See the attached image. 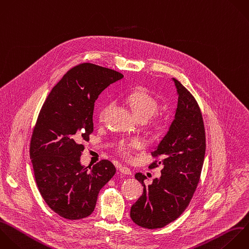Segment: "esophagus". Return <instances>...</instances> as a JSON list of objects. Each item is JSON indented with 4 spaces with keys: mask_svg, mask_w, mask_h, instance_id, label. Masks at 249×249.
<instances>
[{
    "mask_svg": "<svg viewBox=\"0 0 249 249\" xmlns=\"http://www.w3.org/2000/svg\"><path fill=\"white\" fill-rule=\"evenodd\" d=\"M120 172L123 173V174H125V175H131V170L128 167H125V166H121L120 167Z\"/></svg>",
    "mask_w": 249,
    "mask_h": 249,
    "instance_id": "1",
    "label": "esophagus"
}]
</instances>
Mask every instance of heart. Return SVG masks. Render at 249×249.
Masks as SVG:
<instances>
[{
    "label": "heart",
    "instance_id": "1",
    "mask_svg": "<svg viewBox=\"0 0 249 249\" xmlns=\"http://www.w3.org/2000/svg\"><path fill=\"white\" fill-rule=\"evenodd\" d=\"M126 103L131 109L134 117L139 121L147 122L150 118H152L159 108V103L156 98L145 89H138L131 92L126 97ZM111 105H106L102 108L99 114V120L103 121L106 114L110 110ZM160 120H156L153 124L155 127L160 126ZM143 143L138 139H133L130 141H123L119 145L120 152L128 157L134 150L142 148Z\"/></svg>",
    "mask_w": 249,
    "mask_h": 249
}]
</instances>
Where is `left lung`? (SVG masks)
<instances>
[{"instance_id":"1","label":"left lung","mask_w":249,"mask_h":249,"mask_svg":"<svg viewBox=\"0 0 249 249\" xmlns=\"http://www.w3.org/2000/svg\"><path fill=\"white\" fill-rule=\"evenodd\" d=\"M178 101L174 120L152 156L160 158L149 167L161 164V176L146 187L147 177L135 178L144 187L132 204V221L146 229H159L177 219L189 205L199 181L205 155V131L200 109L188 89L176 79Z\"/></svg>"}]
</instances>
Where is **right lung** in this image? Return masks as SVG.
I'll list each match as a JSON object with an SVG mask.
<instances>
[{
    "label": "right lung",
    "instance_id": "add662e5",
    "mask_svg": "<svg viewBox=\"0 0 249 249\" xmlns=\"http://www.w3.org/2000/svg\"><path fill=\"white\" fill-rule=\"evenodd\" d=\"M124 76L91 63L69 70L47 97L33 130L30 158L38 189L47 204L70 220L94 210L101 188L116 168L108 160L92 167L81 163L84 141L93 131L94 102Z\"/></svg>",
    "mask_w": 249,
    "mask_h": 249
}]
</instances>
